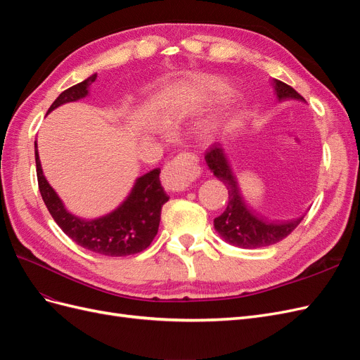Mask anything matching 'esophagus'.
Returning a JSON list of instances; mask_svg holds the SVG:
<instances>
[{
  "mask_svg": "<svg viewBox=\"0 0 360 360\" xmlns=\"http://www.w3.org/2000/svg\"><path fill=\"white\" fill-rule=\"evenodd\" d=\"M200 174L198 167V158L195 155H179L174 158L171 162H168L162 169L160 180L163 188L179 192L186 189L192 181L197 180Z\"/></svg>",
  "mask_w": 360,
  "mask_h": 360,
  "instance_id": "obj_1",
  "label": "esophagus"
}]
</instances>
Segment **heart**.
I'll use <instances>...</instances> for the list:
<instances>
[{
	"mask_svg": "<svg viewBox=\"0 0 360 360\" xmlns=\"http://www.w3.org/2000/svg\"><path fill=\"white\" fill-rule=\"evenodd\" d=\"M216 85H217L216 81H205V82H204V89L213 90V89H216Z\"/></svg>",
	"mask_w": 360,
	"mask_h": 360,
	"instance_id": "1",
	"label": "heart"
}]
</instances>
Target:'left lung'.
<instances>
[{
  "mask_svg": "<svg viewBox=\"0 0 360 360\" xmlns=\"http://www.w3.org/2000/svg\"><path fill=\"white\" fill-rule=\"evenodd\" d=\"M274 86L278 101H303V97L282 81L274 79ZM207 167L213 171L228 189V205L225 212L214 217V230L233 246L243 249H255L275 245L285 238L296 228L303 216L285 222H269L266 217L258 216L246 204L243 195L238 188V181L231 168V163L221 144H213L205 153Z\"/></svg>",
  "mask_w": 360,
  "mask_h": 360,
  "instance_id": "obj_1",
  "label": "left lung"
}]
</instances>
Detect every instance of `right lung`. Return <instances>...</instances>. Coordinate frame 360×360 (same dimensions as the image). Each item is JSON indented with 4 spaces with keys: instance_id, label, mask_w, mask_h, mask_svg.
<instances>
[{
    "instance_id": "add662e5",
    "label": "right lung",
    "mask_w": 360,
    "mask_h": 360,
    "mask_svg": "<svg viewBox=\"0 0 360 360\" xmlns=\"http://www.w3.org/2000/svg\"><path fill=\"white\" fill-rule=\"evenodd\" d=\"M96 78L97 73L63 91L56 102L51 105L48 114L64 103L76 102L89 96L90 85ZM34 153L41 198L45 201L53 221L75 243L96 254L126 257L141 252L153 242L159 230L162 205L169 200L160 184L159 168L151 169L144 176L138 177L132 191L115 210L96 217V219H84V217L76 216L66 209L57 192L52 189L43 176L37 141L34 143Z\"/></svg>"
}]
</instances>
